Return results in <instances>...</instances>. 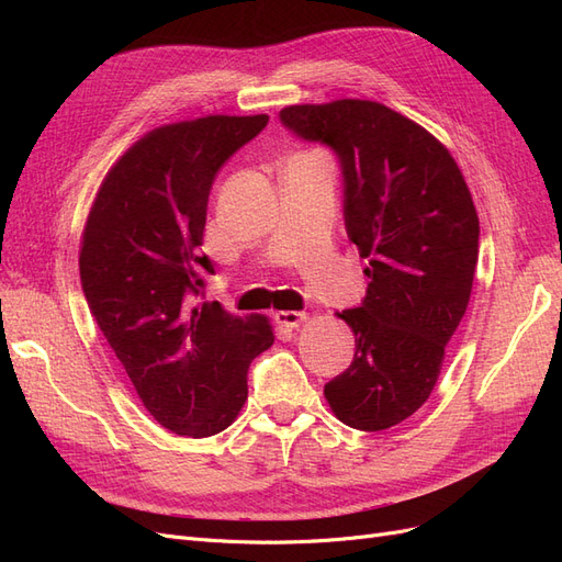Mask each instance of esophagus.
I'll list each match as a JSON object with an SVG mask.
<instances>
[{
    "instance_id": "1",
    "label": "esophagus",
    "mask_w": 562,
    "mask_h": 562,
    "mask_svg": "<svg viewBox=\"0 0 562 562\" xmlns=\"http://www.w3.org/2000/svg\"><path fill=\"white\" fill-rule=\"evenodd\" d=\"M277 323L288 330H295L302 326V321H307V314L304 312H277Z\"/></svg>"
}]
</instances>
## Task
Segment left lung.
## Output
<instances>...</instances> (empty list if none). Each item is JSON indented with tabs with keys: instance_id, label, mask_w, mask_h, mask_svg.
<instances>
[{
	"instance_id": "1",
	"label": "left lung",
	"mask_w": 562,
	"mask_h": 562,
	"mask_svg": "<svg viewBox=\"0 0 562 562\" xmlns=\"http://www.w3.org/2000/svg\"><path fill=\"white\" fill-rule=\"evenodd\" d=\"M279 116L337 155L349 241L368 258L361 307L337 314L353 361L323 394L351 429L396 427L431 396L467 312L481 234L471 192L448 147L382 103L345 98Z\"/></svg>"
}]
</instances>
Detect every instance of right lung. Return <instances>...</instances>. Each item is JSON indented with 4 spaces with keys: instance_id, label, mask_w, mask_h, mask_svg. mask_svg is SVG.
<instances>
[{
    "instance_id": "obj_1",
    "label": "right lung",
    "mask_w": 562,
    "mask_h": 562,
    "mask_svg": "<svg viewBox=\"0 0 562 562\" xmlns=\"http://www.w3.org/2000/svg\"><path fill=\"white\" fill-rule=\"evenodd\" d=\"M267 122L211 114L149 131L108 171L81 234V288L98 328L149 415L178 436L227 429L248 398L250 361L274 345L265 316L190 297L203 283L198 267L213 274L199 255L213 180Z\"/></svg>"
}]
</instances>
